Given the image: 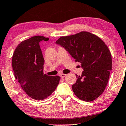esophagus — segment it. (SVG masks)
<instances>
[{"instance_id": "34e87169", "label": "esophagus", "mask_w": 126, "mask_h": 126, "mask_svg": "<svg viewBox=\"0 0 126 126\" xmlns=\"http://www.w3.org/2000/svg\"><path fill=\"white\" fill-rule=\"evenodd\" d=\"M66 76V74H63V73L60 74V77H61V78H64V77Z\"/></svg>"}]
</instances>
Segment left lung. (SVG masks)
I'll return each mask as SVG.
<instances>
[{"mask_svg": "<svg viewBox=\"0 0 126 126\" xmlns=\"http://www.w3.org/2000/svg\"><path fill=\"white\" fill-rule=\"evenodd\" d=\"M56 43L81 63L84 71L81 76L76 75V82L72 85L75 95L85 101L99 97L107 85L112 70L111 54L107 46L87 32L61 37Z\"/></svg>", "mask_w": 126, "mask_h": 126, "instance_id": "1", "label": "left lung"}]
</instances>
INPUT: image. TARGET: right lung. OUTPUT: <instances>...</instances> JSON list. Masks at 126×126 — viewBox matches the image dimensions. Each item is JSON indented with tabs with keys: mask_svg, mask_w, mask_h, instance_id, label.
<instances>
[{
	"mask_svg": "<svg viewBox=\"0 0 126 126\" xmlns=\"http://www.w3.org/2000/svg\"><path fill=\"white\" fill-rule=\"evenodd\" d=\"M48 38L34 36L20 42L14 52L12 66L15 79L27 95L37 100L45 99L54 92L60 77L44 73V58L39 43Z\"/></svg>",
	"mask_w": 126,
	"mask_h": 126,
	"instance_id": "add662e5",
	"label": "right lung"
}]
</instances>
